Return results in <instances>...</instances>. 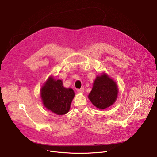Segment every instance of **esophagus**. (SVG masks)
Here are the masks:
<instances>
[{
  "instance_id": "esophagus-1",
  "label": "esophagus",
  "mask_w": 157,
  "mask_h": 157,
  "mask_svg": "<svg viewBox=\"0 0 157 157\" xmlns=\"http://www.w3.org/2000/svg\"><path fill=\"white\" fill-rule=\"evenodd\" d=\"M84 88H80V89H78L77 90V92H78V93H83L84 92Z\"/></svg>"
}]
</instances>
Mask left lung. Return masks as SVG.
Returning <instances> with one entry per match:
<instances>
[{"instance_id":"left-lung-1","label":"left lung","mask_w":157,"mask_h":157,"mask_svg":"<svg viewBox=\"0 0 157 157\" xmlns=\"http://www.w3.org/2000/svg\"><path fill=\"white\" fill-rule=\"evenodd\" d=\"M118 94V88L116 82L108 74L103 73L95 79L88 98L96 108L104 109L115 102Z\"/></svg>"}]
</instances>
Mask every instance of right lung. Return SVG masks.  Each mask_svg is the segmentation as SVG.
I'll list each match as a JSON object with an SVG mask.
<instances>
[{"instance_id": "right-lung-1", "label": "right lung", "mask_w": 157, "mask_h": 157, "mask_svg": "<svg viewBox=\"0 0 157 157\" xmlns=\"http://www.w3.org/2000/svg\"><path fill=\"white\" fill-rule=\"evenodd\" d=\"M74 95L72 88H65L62 80H55L52 76L40 89V97L45 108L59 115L69 112Z\"/></svg>"}]
</instances>
